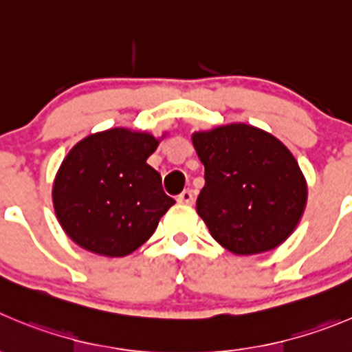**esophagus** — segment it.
Segmentation results:
<instances>
[{"mask_svg":"<svg viewBox=\"0 0 352 352\" xmlns=\"http://www.w3.org/2000/svg\"><path fill=\"white\" fill-rule=\"evenodd\" d=\"M177 201L186 203V205H192V203H195V195H192L191 189H184V191L177 196Z\"/></svg>","mask_w":352,"mask_h":352,"instance_id":"1","label":"esophagus"}]
</instances>
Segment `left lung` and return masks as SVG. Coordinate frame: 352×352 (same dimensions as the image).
Segmentation results:
<instances>
[{
    "label": "left lung",
    "mask_w": 352,
    "mask_h": 352,
    "mask_svg": "<svg viewBox=\"0 0 352 352\" xmlns=\"http://www.w3.org/2000/svg\"><path fill=\"white\" fill-rule=\"evenodd\" d=\"M192 144L205 165L196 210L213 239L236 255L280 246L307 201L294 154L271 133L245 123L196 131Z\"/></svg>",
    "instance_id": "1"
}]
</instances>
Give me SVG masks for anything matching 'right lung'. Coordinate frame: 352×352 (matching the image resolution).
<instances>
[{
	"label": "right lung",
	"mask_w": 352,
	"mask_h": 352,
	"mask_svg": "<svg viewBox=\"0 0 352 352\" xmlns=\"http://www.w3.org/2000/svg\"><path fill=\"white\" fill-rule=\"evenodd\" d=\"M160 140L146 131L111 128L69 151L54 182V208L62 229L88 252L124 257L156 231L175 199L147 165Z\"/></svg>",
	"instance_id": "obj_1"
}]
</instances>
